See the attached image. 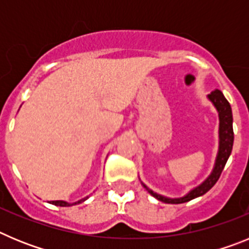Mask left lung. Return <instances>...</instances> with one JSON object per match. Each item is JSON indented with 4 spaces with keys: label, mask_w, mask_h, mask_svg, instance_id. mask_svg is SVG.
<instances>
[{
    "label": "left lung",
    "mask_w": 249,
    "mask_h": 249,
    "mask_svg": "<svg viewBox=\"0 0 249 249\" xmlns=\"http://www.w3.org/2000/svg\"><path fill=\"white\" fill-rule=\"evenodd\" d=\"M208 100L213 103V106L215 107L217 112H218L219 117V129H218V153H217V157H215L214 167H213L212 172L208 177L202 182L199 186H197L196 188H193L192 191L187 193L183 197H179V198H169V197H164L162 195H158V193L153 192L152 190H149L148 187L144 183H142V186L148 191L149 195H152L155 198H157L158 201L164 202V203H172V204H178V203H184V202L192 201V199L197 198V197H201L204 193H207L208 191L212 188L215 184V182L218 181L219 176H221L222 171H223L224 166L227 163L228 158L231 156V152H232L233 147V140H234V135H233V117H232V108H231V105L226 97L223 96L219 89H214V91L211 92L208 96Z\"/></svg>",
    "instance_id": "8db88e82"
}]
</instances>
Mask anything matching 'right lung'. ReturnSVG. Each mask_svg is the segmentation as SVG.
<instances>
[{
	"instance_id": "1",
	"label": "right lung",
	"mask_w": 249,
	"mask_h": 249,
	"mask_svg": "<svg viewBox=\"0 0 249 249\" xmlns=\"http://www.w3.org/2000/svg\"><path fill=\"white\" fill-rule=\"evenodd\" d=\"M87 198H89V197H86V198L80 199V201L74 202V203H68V202H65V201H51L50 203L54 204V206H59V207H70V206H74V204L82 203V202H85Z\"/></svg>"
}]
</instances>
